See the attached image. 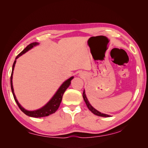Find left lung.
I'll list each match as a JSON object with an SVG mask.
<instances>
[{"label": "left lung", "mask_w": 148, "mask_h": 148, "mask_svg": "<svg viewBox=\"0 0 148 148\" xmlns=\"http://www.w3.org/2000/svg\"><path fill=\"white\" fill-rule=\"evenodd\" d=\"M83 97L84 99V101L85 102V103H86V104L88 107V108L89 109V110L91 111V112H92L94 114H95L97 116H100V117H110V115H107V114H102L101 112H99L98 110H97L96 109H95L94 107L90 104V103L89 102L87 97L86 96V94H85V91L84 90L83 91Z\"/></svg>", "instance_id": "left-lung-1"}]
</instances>
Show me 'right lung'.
I'll return each mask as SVG.
<instances>
[{"mask_svg":"<svg viewBox=\"0 0 148 148\" xmlns=\"http://www.w3.org/2000/svg\"><path fill=\"white\" fill-rule=\"evenodd\" d=\"M39 43L35 42L31 43L30 44L25 48L23 49V51H22L18 55L16 56L15 58V60L13 62V64L12 66V74H11V77H10V86H11V89H12V92L13 94V97H14V99L15 102H16V104L19 107V108L20 110L23 112L24 114H25L26 115L29 116V117H35V118H38V117H46V116H48L49 115H51L52 114L55 113L56 110L59 108L60 104L61 103L62 99V96L64 95V93L65 92L66 89L69 88L70 86V84L71 83V80L73 78V77H71L70 78H69L67 80H66L65 82H64L59 89L57 91L56 94L53 96L51 98V99L49 101L47 104L41 108H40L39 109L36 110H27L25 109H24L23 107H22L18 101H17L16 96L15 95L14 93V90H13V83H12V78H13V70H14V67L16 64V59H17L20 56H22L26 52L30 50L31 49H32L34 46H36L38 45Z\"/></svg>","mask_w":148,"mask_h":148,"instance_id":"obj_1","label":"right lung"}]
</instances>
